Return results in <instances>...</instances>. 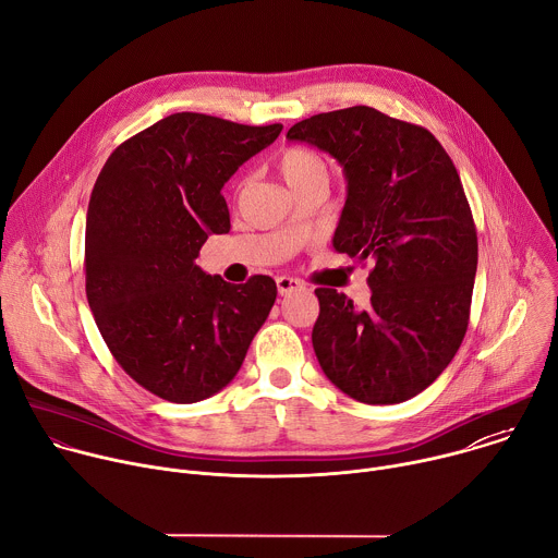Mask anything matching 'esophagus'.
Returning <instances> with one entry per match:
<instances>
[{"instance_id":"34e87169","label":"esophagus","mask_w":558,"mask_h":558,"mask_svg":"<svg viewBox=\"0 0 558 558\" xmlns=\"http://www.w3.org/2000/svg\"><path fill=\"white\" fill-rule=\"evenodd\" d=\"M276 287H278V293H280V295H289V293H293V291H300L304 284H302L298 278L280 276V278L276 280Z\"/></svg>"}]
</instances>
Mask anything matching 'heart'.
Segmentation results:
<instances>
[{"label":"heart","mask_w":558,"mask_h":558,"mask_svg":"<svg viewBox=\"0 0 558 558\" xmlns=\"http://www.w3.org/2000/svg\"><path fill=\"white\" fill-rule=\"evenodd\" d=\"M278 172L291 190H298L300 185L317 179L327 181L329 166L325 161V156L317 149L304 147V145H291V147H284L278 156Z\"/></svg>","instance_id":"heart-1"}]
</instances>
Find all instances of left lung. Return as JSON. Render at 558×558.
Returning a JSON list of instances; mask_svg holds the SVG:
<instances>
[{
  "mask_svg": "<svg viewBox=\"0 0 558 558\" xmlns=\"http://www.w3.org/2000/svg\"><path fill=\"white\" fill-rule=\"evenodd\" d=\"M287 138L329 151L344 168L333 247L375 265L364 308L336 289H315L317 362L357 402H407L450 364L470 320L476 229L457 168L426 128L368 106L315 114Z\"/></svg>",
  "mask_w": 558,
  "mask_h": 558,
  "instance_id": "1",
  "label": "left lung"
}]
</instances>
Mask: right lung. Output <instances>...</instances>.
<instances>
[{"mask_svg": "<svg viewBox=\"0 0 558 558\" xmlns=\"http://www.w3.org/2000/svg\"><path fill=\"white\" fill-rule=\"evenodd\" d=\"M282 125L177 112L123 141L86 218V295L119 366L145 390L194 404L225 388L276 302V282L229 284L198 252L229 231L220 194Z\"/></svg>", "mask_w": 558, "mask_h": 558, "instance_id": "add662e5", "label": "right lung"}]
</instances>
